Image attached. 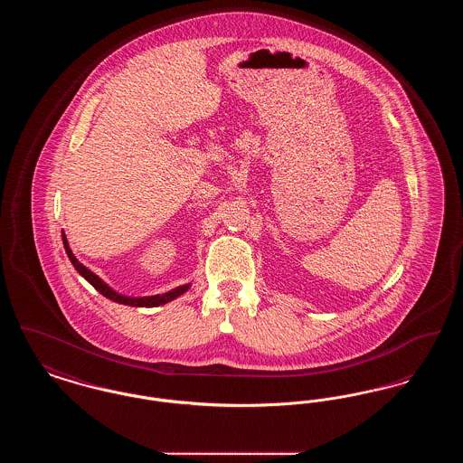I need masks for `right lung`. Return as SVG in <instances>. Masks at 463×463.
Wrapping results in <instances>:
<instances>
[{"label": "right lung", "mask_w": 463, "mask_h": 463, "mask_svg": "<svg viewBox=\"0 0 463 463\" xmlns=\"http://www.w3.org/2000/svg\"><path fill=\"white\" fill-rule=\"evenodd\" d=\"M62 241H64L67 257H69L71 264L74 265V269H76L99 293H102L106 298H109V300L116 302V304H123V306H130V307H157V306H165V304L175 300L176 297L184 295V293L191 288V285L187 283V285L174 288V289H170V291H166V293L151 295V297H127V295H121V293L114 291L108 283H104L95 272H91L89 267H85V265L81 264V262L74 257L72 250L69 248V242H67L66 234H64V232H62Z\"/></svg>", "instance_id": "right-lung-1"}]
</instances>
